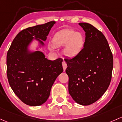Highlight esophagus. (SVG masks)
Wrapping results in <instances>:
<instances>
[{
  "mask_svg": "<svg viewBox=\"0 0 122 122\" xmlns=\"http://www.w3.org/2000/svg\"><path fill=\"white\" fill-rule=\"evenodd\" d=\"M62 66H63V68L64 71H65L66 69V67H67V64H66V63L65 62V61H63L62 62Z\"/></svg>",
  "mask_w": 122,
  "mask_h": 122,
  "instance_id": "34e87169",
  "label": "esophagus"
}]
</instances>
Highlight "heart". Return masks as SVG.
<instances>
[{
	"label": "heart",
	"mask_w": 122,
	"mask_h": 122,
	"mask_svg": "<svg viewBox=\"0 0 122 122\" xmlns=\"http://www.w3.org/2000/svg\"><path fill=\"white\" fill-rule=\"evenodd\" d=\"M52 42L55 47H61L65 45L63 52L65 55L69 57H74L82 51L85 46V38L80 32L66 29L55 33Z\"/></svg>",
	"instance_id": "heart-1"
}]
</instances>
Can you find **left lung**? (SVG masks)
I'll use <instances>...</instances> for the list:
<instances>
[{"mask_svg": "<svg viewBox=\"0 0 122 122\" xmlns=\"http://www.w3.org/2000/svg\"><path fill=\"white\" fill-rule=\"evenodd\" d=\"M85 32V43L79 55L65 59L69 93L78 104L87 106L99 100L112 79L113 59L103 34L90 24L79 23Z\"/></svg>", "mask_w": 122, "mask_h": 122, "instance_id": "left-lung-1", "label": "left lung"}]
</instances>
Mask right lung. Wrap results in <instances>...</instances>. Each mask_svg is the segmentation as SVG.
<instances>
[{"label": "right lung", "mask_w": 122, "mask_h": 122, "mask_svg": "<svg viewBox=\"0 0 122 122\" xmlns=\"http://www.w3.org/2000/svg\"><path fill=\"white\" fill-rule=\"evenodd\" d=\"M55 22L23 30L16 35L7 53V76L15 95L24 103L37 106L46 102L57 76L63 71V59L50 61L41 51L32 52L29 46L34 39L44 46Z\"/></svg>", "instance_id": "obj_1"}]
</instances>
